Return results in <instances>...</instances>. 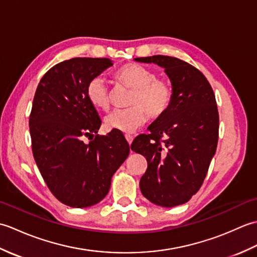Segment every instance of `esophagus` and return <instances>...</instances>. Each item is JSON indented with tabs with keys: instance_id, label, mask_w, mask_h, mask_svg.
Wrapping results in <instances>:
<instances>
[{
	"instance_id": "esophagus-1",
	"label": "esophagus",
	"mask_w": 257,
	"mask_h": 257,
	"mask_svg": "<svg viewBox=\"0 0 257 257\" xmlns=\"http://www.w3.org/2000/svg\"><path fill=\"white\" fill-rule=\"evenodd\" d=\"M124 137H125V140H127V141H128V144H129V146H130V145H132V143H133V140H134V138L132 137V136H130V135H125V136H124Z\"/></svg>"
}]
</instances>
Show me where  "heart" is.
Wrapping results in <instances>:
<instances>
[{
  "mask_svg": "<svg viewBox=\"0 0 257 257\" xmlns=\"http://www.w3.org/2000/svg\"><path fill=\"white\" fill-rule=\"evenodd\" d=\"M114 78L132 88L133 92L128 102L130 107L116 109L106 117L105 125L109 130L132 134L147 121L148 113L151 118H158L171 105V85L165 79L157 78L154 70L138 64H125L116 70ZM87 97L92 106L101 110L110 107V89L99 76L90 79L87 85Z\"/></svg>",
  "mask_w": 257,
  "mask_h": 257,
  "instance_id": "obj_1",
  "label": "heart"
}]
</instances>
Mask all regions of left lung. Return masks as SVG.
Segmentation results:
<instances>
[{"label":"left lung","mask_w":257,"mask_h":257,"mask_svg":"<svg viewBox=\"0 0 257 257\" xmlns=\"http://www.w3.org/2000/svg\"><path fill=\"white\" fill-rule=\"evenodd\" d=\"M165 68L171 80L172 101L149 125L132 150L146 157L148 168L140 190L154 204L172 207L188 202L206 177L219 140V111L205 76L181 59L155 55L135 58Z\"/></svg>","instance_id":"8db88e82"}]
</instances>
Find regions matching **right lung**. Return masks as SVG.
I'll list each match as a JSON object with an SVG mask.
<instances>
[{
  "label": "right lung",
  "instance_id": "add662e5",
  "mask_svg": "<svg viewBox=\"0 0 257 257\" xmlns=\"http://www.w3.org/2000/svg\"><path fill=\"white\" fill-rule=\"evenodd\" d=\"M112 65L109 58L64 61L43 76L35 91L30 114L33 156L48 189L68 206L100 202L129 155L120 133L94 136L101 120L87 97L90 79ZM85 137H92L88 144Z\"/></svg>",
  "mask_w": 257,
  "mask_h": 257
}]
</instances>
